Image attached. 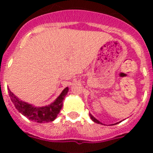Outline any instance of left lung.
<instances>
[{
	"mask_svg": "<svg viewBox=\"0 0 153 153\" xmlns=\"http://www.w3.org/2000/svg\"><path fill=\"white\" fill-rule=\"evenodd\" d=\"M90 119H91V120H93V121L94 123H99V124H102V123H100V121H99L98 120H97V119H96L95 117H93V116L92 114H90ZM117 123H115V124H117ZM115 124H114V125H115Z\"/></svg>",
	"mask_w": 153,
	"mask_h": 153,
	"instance_id": "obj_1",
	"label": "left lung"
}]
</instances>
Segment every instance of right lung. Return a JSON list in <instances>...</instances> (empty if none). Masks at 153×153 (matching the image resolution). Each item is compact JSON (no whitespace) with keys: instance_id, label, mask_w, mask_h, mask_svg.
<instances>
[{"instance_id":"add662e5","label":"right lung","mask_w":153,"mask_h":153,"mask_svg":"<svg viewBox=\"0 0 153 153\" xmlns=\"http://www.w3.org/2000/svg\"><path fill=\"white\" fill-rule=\"evenodd\" d=\"M68 87H66L54 102H53L48 106H41V107H36L32 104H29L24 101L21 100L9 89H8V93L12 102L19 113H21L30 120L42 123L52 122L56 118L60 109H62L63 99L68 93Z\"/></svg>"}]
</instances>
